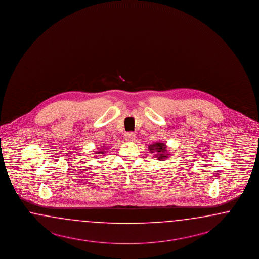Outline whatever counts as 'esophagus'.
<instances>
[{"label":"esophagus","mask_w":259,"mask_h":259,"mask_svg":"<svg viewBox=\"0 0 259 259\" xmlns=\"http://www.w3.org/2000/svg\"><path fill=\"white\" fill-rule=\"evenodd\" d=\"M124 138H125L126 141H133L136 138V135L133 132H127L124 135Z\"/></svg>","instance_id":"34e87169"}]
</instances>
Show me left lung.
<instances>
[{"mask_svg": "<svg viewBox=\"0 0 259 259\" xmlns=\"http://www.w3.org/2000/svg\"><path fill=\"white\" fill-rule=\"evenodd\" d=\"M149 149L152 153L154 151L157 152L158 157H160V158H164L165 157H167V155L164 154V152H166V146L163 143H154V144L150 145Z\"/></svg>", "mask_w": 259, "mask_h": 259, "instance_id": "8db88e82", "label": "left lung"}]
</instances>
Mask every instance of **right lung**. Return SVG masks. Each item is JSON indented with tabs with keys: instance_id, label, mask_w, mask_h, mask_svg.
Returning <instances> with one entry per match:
<instances>
[{
	"instance_id": "obj_1",
	"label": "right lung",
	"mask_w": 259,
	"mask_h": 259,
	"mask_svg": "<svg viewBox=\"0 0 259 259\" xmlns=\"http://www.w3.org/2000/svg\"><path fill=\"white\" fill-rule=\"evenodd\" d=\"M98 153H102V152H98Z\"/></svg>"
}]
</instances>
